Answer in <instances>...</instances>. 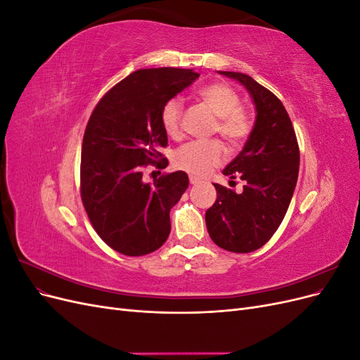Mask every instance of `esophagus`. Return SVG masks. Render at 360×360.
<instances>
[{"label":"esophagus","mask_w":360,"mask_h":360,"mask_svg":"<svg viewBox=\"0 0 360 360\" xmlns=\"http://www.w3.org/2000/svg\"><path fill=\"white\" fill-rule=\"evenodd\" d=\"M189 181H191V184H200V183H201V180H200V179L193 177V176H191V177H189Z\"/></svg>","instance_id":"1"}]
</instances>
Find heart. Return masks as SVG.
Segmentation results:
<instances>
[{
  "label": "heart",
  "instance_id": "heart-1",
  "mask_svg": "<svg viewBox=\"0 0 360 360\" xmlns=\"http://www.w3.org/2000/svg\"><path fill=\"white\" fill-rule=\"evenodd\" d=\"M198 99L217 117L213 134H219L231 150L240 147L250 134V120L242 110V99L233 86L224 82H213L198 90ZM183 101L171 97L160 110V122L171 138L181 135ZM225 159V150L219 141H192L174 153V167L192 176H207L219 167Z\"/></svg>",
  "mask_w": 360,
  "mask_h": 360
}]
</instances>
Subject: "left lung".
Returning <instances> with one entry per match:
<instances>
[{
    "instance_id": "obj_1",
    "label": "left lung",
    "mask_w": 360,
    "mask_h": 360,
    "mask_svg": "<svg viewBox=\"0 0 360 360\" xmlns=\"http://www.w3.org/2000/svg\"><path fill=\"white\" fill-rule=\"evenodd\" d=\"M219 73L249 91L257 118L243 150L224 169L230 179L245 180L243 192L214 183L217 197L205 212V225L217 246L248 254L264 246L284 219L299 176V144L285 108L274 93L245 73Z\"/></svg>"
}]
</instances>
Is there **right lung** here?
Instances as JSON below:
<instances>
[{
    "label": "right lung",
    "instance_id": "add662e5",
    "mask_svg": "<svg viewBox=\"0 0 360 360\" xmlns=\"http://www.w3.org/2000/svg\"><path fill=\"white\" fill-rule=\"evenodd\" d=\"M200 73L159 68L130 73L108 91L86 123L81 155V198L102 240L117 252H155L171 231L169 212L189 186L188 174H163L146 183L147 165L167 168L168 146L160 110Z\"/></svg>",
    "mask_w": 360,
    "mask_h": 360
}]
</instances>
